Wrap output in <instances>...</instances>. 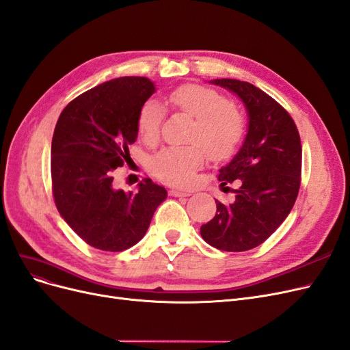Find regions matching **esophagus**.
<instances>
[{
  "instance_id": "34e87169",
  "label": "esophagus",
  "mask_w": 350,
  "mask_h": 350,
  "mask_svg": "<svg viewBox=\"0 0 350 350\" xmlns=\"http://www.w3.org/2000/svg\"><path fill=\"white\" fill-rule=\"evenodd\" d=\"M170 194H171V196H174V197H188V196L191 194V191L176 189V188H174V189H171V191H170Z\"/></svg>"
}]
</instances>
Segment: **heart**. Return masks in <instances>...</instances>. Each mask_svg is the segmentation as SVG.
Listing matches in <instances>:
<instances>
[{"label": "heart", "mask_w": 350, "mask_h": 350, "mask_svg": "<svg viewBox=\"0 0 350 350\" xmlns=\"http://www.w3.org/2000/svg\"><path fill=\"white\" fill-rule=\"evenodd\" d=\"M167 101L196 118L189 137L196 144L163 148L150 159V171L170 184L188 185L206 162L207 153L215 161L234 153L245 136V117L220 92L194 83L176 88ZM163 117L165 108L159 101L149 100L140 107L136 124L143 142L150 144L158 140Z\"/></svg>", "instance_id": "1"}]
</instances>
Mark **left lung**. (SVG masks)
<instances>
[{"label": "left lung", "instance_id": "1", "mask_svg": "<svg viewBox=\"0 0 350 350\" xmlns=\"http://www.w3.org/2000/svg\"><path fill=\"white\" fill-rule=\"evenodd\" d=\"M210 82L242 100L249 123L242 148L219 171L221 187L237 180L234 201L215 200L214 219L200 233L213 247L245 252L263 243L293 210L301 183V140L291 116L267 92L239 79Z\"/></svg>", "mask_w": 350, "mask_h": 350}]
</instances>
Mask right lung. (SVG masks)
Listing matches in <instances>:
<instances>
[{
  "label": "right lung",
  "mask_w": 350,
  "mask_h": 350,
  "mask_svg": "<svg viewBox=\"0 0 350 350\" xmlns=\"http://www.w3.org/2000/svg\"><path fill=\"white\" fill-rule=\"evenodd\" d=\"M156 91L144 77L100 83L60 113L52 139V191L56 208L90 246L122 252L140 242L165 201L163 187L146 178L137 192L114 188L117 167L137 139L140 107Z\"/></svg>",
  "instance_id": "1"
}]
</instances>
